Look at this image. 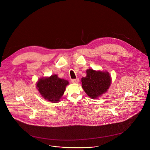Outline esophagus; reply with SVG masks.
<instances>
[{
    "label": "esophagus",
    "mask_w": 150,
    "mask_h": 150,
    "mask_svg": "<svg viewBox=\"0 0 150 150\" xmlns=\"http://www.w3.org/2000/svg\"><path fill=\"white\" fill-rule=\"evenodd\" d=\"M79 78L73 79H72V81H71V82H72V83H78V82H79Z\"/></svg>",
    "instance_id": "obj_1"
}]
</instances>
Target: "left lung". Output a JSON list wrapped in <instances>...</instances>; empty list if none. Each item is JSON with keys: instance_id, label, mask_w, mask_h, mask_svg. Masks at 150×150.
Masks as SVG:
<instances>
[{"instance_id": "left-lung-1", "label": "left lung", "mask_w": 150, "mask_h": 150, "mask_svg": "<svg viewBox=\"0 0 150 150\" xmlns=\"http://www.w3.org/2000/svg\"><path fill=\"white\" fill-rule=\"evenodd\" d=\"M82 86L86 93L92 99H96L105 93L111 84V78L108 72L86 71V76L81 79Z\"/></svg>"}]
</instances>
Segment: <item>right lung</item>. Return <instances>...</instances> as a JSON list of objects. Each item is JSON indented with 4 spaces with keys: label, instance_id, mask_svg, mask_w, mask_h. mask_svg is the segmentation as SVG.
Instances as JSON below:
<instances>
[{
    "label": "right lung",
    "instance_id": "right-lung-1",
    "mask_svg": "<svg viewBox=\"0 0 150 150\" xmlns=\"http://www.w3.org/2000/svg\"><path fill=\"white\" fill-rule=\"evenodd\" d=\"M68 84V81L53 75L49 78L40 79L37 83V88L45 99L54 103L59 101Z\"/></svg>",
    "mask_w": 150,
    "mask_h": 150
}]
</instances>
